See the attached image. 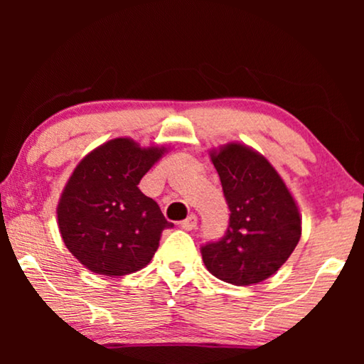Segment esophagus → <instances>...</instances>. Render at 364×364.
<instances>
[{
  "label": "esophagus",
  "mask_w": 364,
  "mask_h": 364,
  "mask_svg": "<svg viewBox=\"0 0 364 364\" xmlns=\"http://www.w3.org/2000/svg\"><path fill=\"white\" fill-rule=\"evenodd\" d=\"M181 227L183 228V230H187V232L193 230V228L197 227V217L196 215H188L186 220L181 222Z\"/></svg>",
  "instance_id": "1"
}]
</instances>
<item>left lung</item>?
<instances>
[{
	"instance_id": "8db88e82",
	"label": "left lung",
	"mask_w": 364,
	"mask_h": 364,
	"mask_svg": "<svg viewBox=\"0 0 364 364\" xmlns=\"http://www.w3.org/2000/svg\"><path fill=\"white\" fill-rule=\"evenodd\" d=\"M230 218L227 232L200 247L218 280L247 287L267 280L295 250L301 218L285 182L260 154L242 144L212 152Z\"/></svg>"
}]
</instances>
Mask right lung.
<instances>
[{
	"mask_svg": "<svg viewBox=\"0 0 364 364\" xmlns=\"http://www.w3.org/2000/svg\"><path fill=\"white\" fill-rule=\"evenodd\" d=\"M166 149H142L112 139L79 162L58 205L59 232L68 250L99 275L122 277L152 260L162 232L172 228L139 182Z\"/></svg>",
	"mask_w": 364,
	"mask_h": 364,
	"instance_id": "add662e5",
	"label": "right lung"
}]
</instances>
